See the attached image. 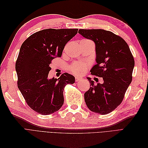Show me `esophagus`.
<instances>
[{
    "label": "esophagus",
    "mask_w": 148,
    "mask_h": 148,
    "mask_svg": "<svg viewBox=\"0 0 148 148\" xmlns=\"http://www.w3.org/2000/svg\"><path fill=\"white\" fill-rule=\"evenodd\" d=\"M82 79V78H81L78 77H75V82H79V81H81Z\"/></svg>",
    "instance_id": "34e87169"
}]
</instances>
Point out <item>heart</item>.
<instances>
[{
  "instance_id": "obj_1",
  "label": "heart",
  "mask_w": 148,
  "mask_h": 148,
  "mask_svg": "<svg viewBox=\"0 0 148 148\" xmlns=\"http://www.w3.org/2000/svg\"><path fill=\"white\" fill-rule=\"evenodd\" d=\"M89 67H90L89 62L77 61L69 66V70L75 75H82L86 72Z\"/></svg>"
}]
</instances>
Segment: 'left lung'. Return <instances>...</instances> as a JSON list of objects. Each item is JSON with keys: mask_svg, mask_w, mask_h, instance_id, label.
Here are the masks:
<instances>
[{"mask_svg": "<svg viewBox=\"0 0 148 148\" xmlns=\"http://www.w3.org/2000/svg\"><path fill=\"white\" fill-rule=\"evenodd\" d=\"M78 33L95 42L97 64L90 71L92 75L102 77L104 81L95 85L87 78L91 86L84 93L85 102L92 112L107 114L122 103L132 81L133 56L126 41L111 31L80 29Z\"/></svg>", "mask_w": 148, "mask_h": 148, "instance_id": "obj_1", "label": "left lung"}]
</instances>
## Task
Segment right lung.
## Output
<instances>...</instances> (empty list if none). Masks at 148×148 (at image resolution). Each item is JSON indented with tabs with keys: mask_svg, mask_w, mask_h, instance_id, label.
<instances>
[{
	"mask_svg": "<svg viewBox=\"0 0 148 148\" xmlns=\"http://www.w3.org/2000/svg\"><path fill=\"white\" fill-rule=\"evenodd\" d=\"M78 29H46L31 35L22 44L15 64L17 85L26 104L36 112L49 115L59 110L64 102V89L75 83V77L64 73L49 79V65L60 57Z\"/></svg>",
	"mask_w": 148,
	"mask_h": 148,
	"instance_id": "obj_1",
	"label": "right lung"
}]
</instances>
